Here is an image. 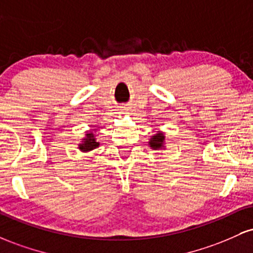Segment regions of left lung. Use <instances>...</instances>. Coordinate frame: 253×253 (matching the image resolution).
Wrapping results in <instances>:
<instances>
[{"mask_svg": "<svg viewBox=\"0 0 253 253\" xmlns=\"http://www.w3.org/2000/svg\"><path fill=\"white\" fill-rule=\"evenodd\" d=\"M164 141H165L164 133L158 132V133H157V134L151 136V139H150V141H149V145H150L151 149L161 150V149H164Z\"/></svg>", "mask_w": 253, "mask_h": 253, "instance_id": "1", "label": "left lung"}]
</instances>
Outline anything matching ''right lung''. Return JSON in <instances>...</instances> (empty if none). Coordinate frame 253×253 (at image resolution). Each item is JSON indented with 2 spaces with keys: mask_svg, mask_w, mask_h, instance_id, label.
<instances>
[{
  "mask_svg": "<svg viewBox=\"0 0 253 253\" xmlns=\"http://www.w3.org/2000/svg\"><path fill=\"white\" fill-rule=\"evenodd\" d=\"M98 145H100V143L96 141V135L92 132H86L85 138L82 139V144L78 145V149L82 152H89V151H92L98 147Z\"/></svg>",
  "mask_w": 253,
  "mask_h": 253,
  "instance_id": "1",
  "label": "right lung"
}]
</instances>
